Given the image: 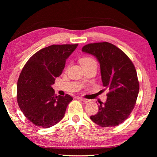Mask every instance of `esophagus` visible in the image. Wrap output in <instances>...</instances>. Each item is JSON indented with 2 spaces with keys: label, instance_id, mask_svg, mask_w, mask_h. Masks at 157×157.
Returning a JSON list of instances; mask_svg holds the SVG:
<instances>
[{
  "label": "esophagus",
  "instance_id": "34e87169",
  "mask_svg": "<svg viewBox=\"0 0 157 157\" xmlns=\"http://www.w3.org/2000/svg\"><path fill=\"white\" fill-rule=\"evenodd\" d=\"M79 100H81L82 101H83L84 102H85V103H87V102H89L90 101V100H88V99H86V98H82V97H79V98H78Z\"/></svg>",
  "mask_w": 157,
  "mask_h": 157
}]
</instances>
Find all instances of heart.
I'll list each match as a JSON object with an SVG mask.
<instances>
[{"label": "heart", "mask_w": 157, "mask_h": 157, "mask_svg": "<svg viewBox=\"0 0 157 157\" xmlns=\"http://www.w3.org/2000/svg\"><path fill=\"white\" fill-rule=\"evenodd\" d=\"M96 63L94 59L91 57H84L81 59L80 60V63L82 65H87L89 64V63Z\"/></svg>", "instance_id": "1"}]
</instances>
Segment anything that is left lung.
Here are the masks:
<instances>
[{"instance_id":"left-lung-1","label":"left lung","mask_w":157,"mask_h":157,"mask_svg":"<svg viewBox=\"0 0 157 157\" xmlns=\"http://www.w3.org/2000/svg\"><path fill=\"white\" fill-rule=\"evenodd\" d=\"M82 52L96 56L103 86L110 90L106 101L99 102L98 112L90 119L103 128L118 125L128 119L137 100L140 88L135 67L121 49L109 42L88 44Z\"/></svg>"}]
</instances>
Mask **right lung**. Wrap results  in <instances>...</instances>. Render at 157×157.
I'll list each match as a JSON object with an SVG mask.
<instances>
[{"label":"right lung","mask_w":157,"mask_h":157,"mask_svg":"<svg viewBox=\"0 0 157 157\" xmlns=\"http://www.w3.org/2000/svg\"><path fill=\"white\" fill-rule=\"evenodd\" d=\"M78 46H49L36 52L23 67L17 81V100L23 115L35 125L51 128L64 117L73 98L69 94L56 96L52 85Z\"/></svg>","instance_id":"1"}]
</instances>
